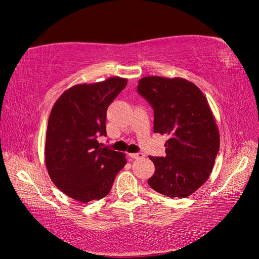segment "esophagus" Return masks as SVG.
Returning <instances> with one entry per match:
<instances>
[{"label":"esophagus","instance_id":"esophagus-1","mask_svg":"<svg viewBox=\"0 0 259 259\" xmlns=\"http://www.w3.org/2000/svg\"><path fill=\"white\" fill-rule=\"evenodd\" d=\"M129 156L134 159H141L145 157V153L142 152H137V153H129Z\"/></svg>","mask_w":259,"mask_h":259}]
</instances>
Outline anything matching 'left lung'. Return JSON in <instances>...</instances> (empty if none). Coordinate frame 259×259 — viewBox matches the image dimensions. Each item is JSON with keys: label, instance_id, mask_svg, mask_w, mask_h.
<instances>
[{"label": "left lung", "instance_id": "left-lung-1", "mask_svg": "<svg viewBox=\"0 0 259 259\" xmlns=\"http://www.w3.org/2000/svg\"><path fill=\"white\" fill-rule=\"evenodd\" d=\"M138 92L153 108V133L169 137L166 157H149L156 170L148 184L167 197H188L209 178L221 144L207 99L188 80L157 75L140 79Z\"/></svg>", "mask_w": 259, "mask_h": 259}]
</instances>
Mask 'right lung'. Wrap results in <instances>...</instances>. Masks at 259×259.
Listing matches in <instances>:
<instances>
[{
    "instance_id": "right-lung-1",
    "label": "right lung",
    "mask_w": 259,
    "mask_h": 259,
    "mask_svg": "<svg viewBox=\"0 0 259 259\" xmlns=\"http://www.w3.org/2000/svg\"><path fill=\"white\" fill-rule=\"evenodd\" d=\"M113 76L96 83L75 84L54 103L48 122L46 164L53 184L80 202L106 197L126 163L122 152L102 148L107 109L126 85Z\"/></svg>"
}]
</instances>
